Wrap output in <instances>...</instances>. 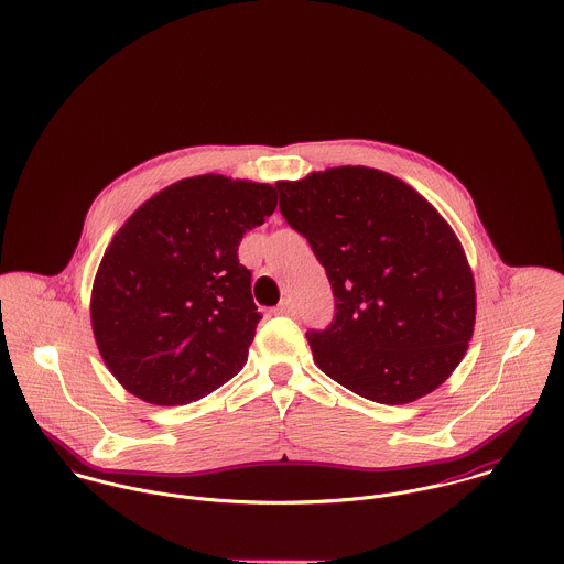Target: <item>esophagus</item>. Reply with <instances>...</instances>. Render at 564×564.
<instances>
[{"label": "esophagus", "mask_w": 564, "mask_h": 564, "mask_svg": "<svg viewBox=\"0 0 564 564\" xmlns=\"http://www.w3.org/2000/svg\"><path fill=\"white\" fill-rule=\"evenodd\" d=\"M275 313L282 315V317H293V315H295V306H293L291 300H284V302L275 308Z\"/></svg>", "instance_id": "obj_1"}]
</instances>
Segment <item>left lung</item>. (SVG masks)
<instances>
[{
  "label": "left lung",
  "mask_w": 564,
  "mask_h": 564,
  "mask_svg": "<svg viewBox=\"0 0 564 564\" xmlns=\"http://www.w3.org/2000/svg\"><path fill=\"white\" fill-rule=\"evenodd\" d=\"M334 291L336 315L308 332L325 376L371 402L400 405L438 389L476 325L463 242L410 184L371 166H332L275 182Z\"/></svg>",
  "instance_id": "left-lung-1"
}]
</instances>
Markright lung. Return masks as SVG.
<instances>
[{
  "label": "right lung",
  "instance_id": "obj_1",
  "mask_svg": "<svg viewBox=\"0 0 564 564\" xmlns=\"http://www.w3.org/2000/svg\"><path fill=\"white\" fill-rule=\"evenodd\" d=\"M278 206L275 186L219 173L184 177L143 202L97 267V349L134 398L197 402L242 369L260 322L242 235Z\"/></svg>",
  "mask_w": 564,
  "mask_h": 564
}]
</instances>
